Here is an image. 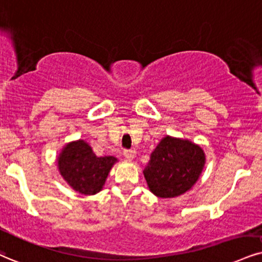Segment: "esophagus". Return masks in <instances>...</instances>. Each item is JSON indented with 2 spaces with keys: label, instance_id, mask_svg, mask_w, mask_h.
<instances>
[{
  "label": "esophagus",
  "instance_id": "34e87169",
  "mask_svg": "<svg viewBox=\"0 0 262 262\" xmlns=\"http://www.w3.org/2000/svg\"><path fill=\"white\" fill-rule=\"evenodd\" d=\"M124 157L127 160H134L135 157H136V151L134 149H126L124 150Z\"/></svg>",
  "mask_w": 262,
  "mask_h": 262
}]
</instances>
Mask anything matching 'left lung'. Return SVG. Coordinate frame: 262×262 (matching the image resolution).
<instances>
[{
    "label": "left lung",
    "instance_id": "1",
    "mask_svg": "<svg viewBox=\"0 0 262 262\" xmlns=\"http://www.w3.org/2000/svg\"><path fill=\"white\" fill-rule=\"evenodd\" d=\"M204 165L205 154L198 144L166 136L150 154L143 175L153 194L173 198L195 185Z\"/></svg>",
    "mask_w": 262,
    "mask_h": 262
}]
</instances>
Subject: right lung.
<instances>
[{"mask_svg":"<svg viewBox=\"0 0 262 262\" xmlns=\"http://www.w3.org/2000/svg\"><path fill=\"white\" fill-rule=\"evenodd\" d=\"M58 169L74 190L85 195L101 192L113 165L114 157H97L87 142L79 140L68 143L58 157Z\"/></svg>","mask_w":262,"mask_h":262,"instance_id":"right-lung-1","label":"right lung"}]
</instances>
